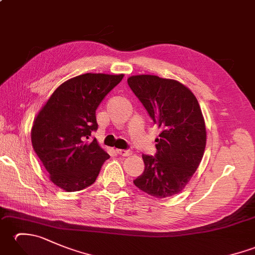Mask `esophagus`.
<instances>
[{
  "label": "esophagus",
  "instance_id": "1",
  "mask_svg": "<svg viewBox=\"0 0 255 255\" xmlns=\"http://www.w3.org/2000/svg\"><path fill=\"white\" fill-rule=\"evenodd\" d=\"M116 153L119 155H123V156H128L131 154V151L130 150H123V149H116Z\"/></svg>",
  "mask_w": 255,
  "mask_h": 255
}]
</instances>
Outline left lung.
<instances>
[{
  "mask_svg": "<svg viewBox=\"0 0 255 255\" xmlns=\"http://www.w3.org/2000/svg\"><path fill=\"white\" fill-rule=\"evenodd\" d=\"M128 85L160 128L156 153L142 154L144 171L133 181L156 198L180 193L197 170L206 147V127L196 97L175 80L133 75Z\"/></svg>",
  "mask_w": 255,
  "mask_h": 255,
  "instance_id": "left-lung-1",
  "label": "left lung"
}]
</instances>
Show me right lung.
Masks as SVG:
<instances>
[{
	"instance_id": "obj_1",
	"label": "right lung",
	"mask_w": 255,
	"mask_h": 255,
	"mask_svg": "<svg viewBox=\"0 0 255 255\" xmlns=\"http://www.w3.org/2000/svg\"><path fill=\"white\" fill-rule=\"evenodd\" d=\"M124 74L85 73L70 79L53 92L38 114L31 143L50 180L67 192L92 185L110 158L92 131L97 130L95 111Z\"/></svg>"
}]
</instances>
